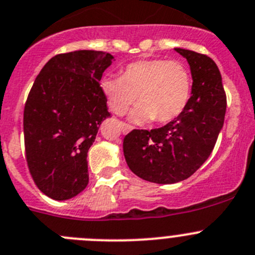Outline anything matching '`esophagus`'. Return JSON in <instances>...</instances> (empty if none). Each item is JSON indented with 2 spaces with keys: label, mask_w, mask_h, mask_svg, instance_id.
Masks as SVG:
<instances>
[{
  "label": "esophagus",
  "mask_w": 255,
  "mask_h": 255,
  "mask_svg": "<svg viewBox=\"0 0 255 255\" xmlns=\"http://www.w3.org/2000/svg\"><path fill=\"white\" fill-rule=\"evenodd\" d=\"M121 130H123L124 134H128V132L131 131V130H132V126L129 125V124L121 123Z\"/></svg>",
  "instance_id": "esophagus-1"
}]
</instances>
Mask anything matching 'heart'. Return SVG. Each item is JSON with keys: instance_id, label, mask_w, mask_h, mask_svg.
Returning <instances> with one entry per match:
<instances>
[{"instance_id": "b5f03b06", "label": "heart", "mask_w": 255, "mask_h": 255, "mask_svg": "<svg viewBox=\"0 0 255 255\" xmlns=\"http://www.w3.org/2000/svg\"><path fill=\"white\" fill-rule=\"evenodd\" d=\"M100 86L116 115H124L137 98L140 104L130 114L132 121L168 124L185 110L193 80L181 62L154 59L131 62L124 67L120 77H106Z\"/></svg>"}]
</instances>
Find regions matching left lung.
<instances>
[{"label":"left lung","mask_w":255,"mask_h":255,"mask_svg":"<svg viewBox=\"0 0 255 255\" xmlns=\"http://www.w3.org/2000/svg\"><path fill=\"white\" fill-rule=\"evenodd\" d=\"M188 60L193 90L185 110L152 130H132L124 137L130 170L156 184H174L193 175L212 154L224 124L227 96L217 64L207 55L175 48Z\"/></svg>","instance_id":"8db88e82"}]
</instances>
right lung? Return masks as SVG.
Masks as SVG:
<instances>
[{
    "mask_svg": "<svg viewBox=\"0 0 255 255\" xmlns=\"http://www.w3.org/2000/svg\"><path fill=\"white\" fill-rule=\"evenodd\" d=\"M114 56L104 51L60 53L46 62L23 110L28 170L53 200H67L89 184L87 151L110 116L99 81Z\"/></svg>",
    "mask_w": 255,
    "mask_h": 255,
    "instance_id": "1",
    "label": "right lung"
}]
</instances>
